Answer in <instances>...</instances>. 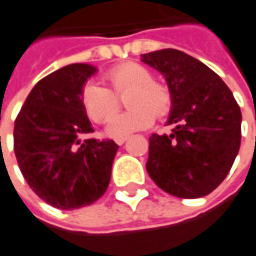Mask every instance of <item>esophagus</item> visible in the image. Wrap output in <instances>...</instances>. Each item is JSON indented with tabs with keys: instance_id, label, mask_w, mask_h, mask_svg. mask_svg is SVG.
<instances>
[{
	"instance_id": "1",
	"label": "esophagus",
	"mask_w": 256,
	"mask_h": 256,
	"mask_svg": "<svg viewBox=\"0 0 256 256\" xmlns=\"http://www.w3.org/2000/svg\"><path fill=\"white\" fill-rule=\"evenodd\" d=\"M126 140L128 138H116L115 140V142H116L118 145H122V144H124V141H126Z\"/></svg>"
}]
</instances>
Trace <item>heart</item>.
Masks as SVG:
<instances>
[{"instance_id":"heart-1","label":"heart","mask_w":256,"mask_h":256,"mask_svg":"<svg viewBox=\"0 0 256 256\" xmlns=\"http://www.w3.org/2000/svg\"><path fill=\"white\" fill-rule=\"evenodd\" d=\"M111 89L96 80L84 84L80 98L88 116L97 123L106 122L116 112L117 95L129 92L126 105L130 110L112 117L106 133L114 138H123L132 133L150 128L155 122V112L163 116L172 108V93L163 84L152 80V74L138 63H123L106 74ZM115 94L117 95L114 96Z\"/></svg>"}]
</instances>
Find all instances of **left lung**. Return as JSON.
<instances>
[{
  "mask_svg": "<svg viewBox=\"0 0 256 256\" xmlns=\"http://www.w3.org/2000/svg\"><path fill=\"white\" fill-rule=\"evenodd\" d=\"M172 93V134H152L146 172L164 192L182 198L208 194L230 172L242 142V111L230 89L198 58L177 49L141 54Z\"/></svg>",
  "mask_w": 256,
  "mask_h": 256,
  "instance_id": "obj_1",
  "label": "left lung"
}]
</instances>
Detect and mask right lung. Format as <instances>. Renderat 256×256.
<instances>
[{"label":"right lung","instance_id":"add662e5","mask_svg":"<svg viewBox=\"0 0 256 256\" xmlns=\"http://www.w3.org/2000/svg\"><path fill=\"white\" fill-rule=\"evenodd\" d=\"M97 72L92 64L60 68L32 88L14 120V155L40 198L60 210L94 203L111 180L118 146L112 140L80 137L93 128L80 93Z\"/></svg>","mask_w":256,"mask_h":256}]
</instances>
